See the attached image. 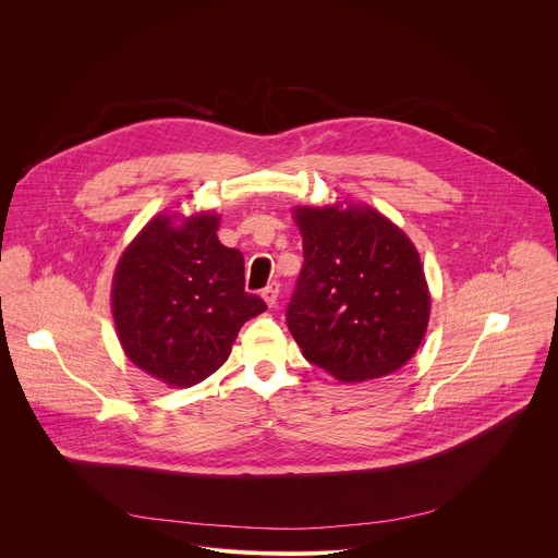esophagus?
<instances>
[{"label":"esophagus","instance_id":"esophagus-1","mask_svg":"<svg viewBox=\"0 0 558 558\" xmlns=\"http://www.w3.org/2000/svg\"><path fill=\"white\" fill-rule=\"evenodd\" d=\"M277 296H279V283H277V281L268 283V286L262 290V299L266 301L268 307H272V305L277 303Z\"/></svg>","mask_w":558,"mask_h":558}]
</instances>
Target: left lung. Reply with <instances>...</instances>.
Instances as JSON below:
<instances>
[{
	"label": "left lung",
	"instance_id": "left-lung-1",
	"mask_svg": "<svg viewBox=\"0 0 558 558\" xmlns=\"http://www.w3.org/2000/svg\"><path fill=\"white\" fill-rule=\"evenodd\" d=\"M294 219L305 262L286 319L303 356L341 383L398 372L429 319L414 244L369 206H303Z\"/></svg>",
	"mask_w": 558,
	"mask_h": 558
}]
</instances>
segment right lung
I'll list each match as a JSON object with an SVG mask.
<instances>
[{
  "mask_svg": "<svg viewBox=\"0 0 558 558\" xmlns=\"http://www.w3.org/2000/svg\"><path fill=\"white\" fill-rule=\"evenodd\" d=\"M155 217L118 262L111 290L126 356L169 387H193L230 356L240 326L266 312L244 292V257L217 239L219 215Z\"/></svg>",
  "mask_w": 558,
  "mask_h": 558,
  "instance_id": "add662e5",
  "label": "right lung"
}]
</instances>
